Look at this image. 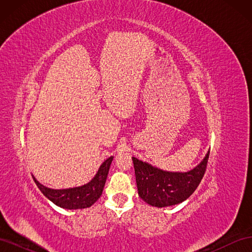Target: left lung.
Returning a JSON list of instances; mask_svg holds the SVG:
<instances>
[{"mask_svg": "<svg viewBox=\"0 0 252 252\" xmlns=\"http://www.w3.org/2000/svg\"><path fill=\"white\" fill-rule=\"evenodd\" d=\"M209 151L203 161L187 172L166 171L132 157L139 196L155 207L182 203L191 195L204 177Z\"/></svg>", "mask_w": 252, "mask_h": 252, "instance_id": "left-lung-1", "label": "left lung"}]
</instances>
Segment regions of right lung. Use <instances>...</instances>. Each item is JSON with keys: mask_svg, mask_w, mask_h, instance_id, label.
I'll use <instances>...</instances> for the list:
<instances>
[{"mask_svg": "<svg viewBox=\"0 0 252 252\" xmlns=\"http://www.w3.org/2000/svg\"><path fill=\"white\" fill-rule=\"evenodd\" d=\"M113 157L108 158L102 163L94 179L87 184L79 187L66 189H51L40 184L34 177L33 180L41 192L53 204L64 209H83L94 205L101 196L107 180Z\"/></svg>", "mask_w": 252, "mask_h": 252, "instance_id": "right-lung-1", "label": "right lung"}]
</instances>
